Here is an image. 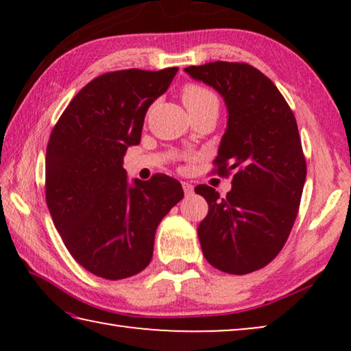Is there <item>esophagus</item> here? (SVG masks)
<instances>
[{"label": "esophagus", "instance_id": "34e87169", "mask_svg": "<svg viewBox=\"0 0 351 351\" xmlns=\"http://www.w3.org/2000/svg\"><path fill=\"white\" fill-rule=\"evenodd\" d=\"M182 189H184V193H186V197H190V195L193 193V186L190 182H182Z\"/></svg>", "mask_w": 351, "mask_h": 351}]
</instances>
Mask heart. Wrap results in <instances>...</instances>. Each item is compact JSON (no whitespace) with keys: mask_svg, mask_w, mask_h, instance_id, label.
<instances>
[{"mask_svg":"<svg viewBox=\"0 0 351 351\" xmlns=\"http://www.w3.org/2000/svg\"><path fill=\"white\" fill-rule=\"evenodd\" d=\"M182 102L186 106H199V105H215L218 106V100L210 90L201 85H187L182 90Z\"/></svg>","mask_w":351,"mask_h":351,"instance_id":"obj_1","label":"heart"}]
</instances>
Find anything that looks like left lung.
I'll return each instance as SVG.
<instances>
[{
	"label": "left lung",
	"instance_id": "left-lung-1",
	"mask_svg": "<svg viewBox=\"0 0 351 351\" xmlns=\"http://www.w3.org/2000/svg\"><path fill=\"white\" fill-rule=\"evenodd\" d=\"M223 97L228 127L218 173L235 170L232 189L195 187L209 204L198 226L203 255L228 274L263 268L288 240L299 210L306 162L293 111L268 77L251 64L213 62L184 69Z\"/></svg>",
	"mask_w": 351,
	"mask_h": 351
}]
</instances>
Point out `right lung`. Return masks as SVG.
Returning a JSON list of instances; mask_svg holds the SVG:
<instances>
[{"mask_svg": "<svg viewBox=\"0 0 351 351\" xmlns=\"http://www.w3.org/2000/svg\"><path fill=\"white\" fill-rule=\"evenodd\" d=\"M178 68L114 71L77 93L46 148V204L64 246L91 274L121 280L145 269L158 224L184 197L167 175L128 181V147Z\"/></svg>", "mask_w": 351, "mask_h": 351, "instance_id": "add662e5", "label": "right lung"}]
</instances>
